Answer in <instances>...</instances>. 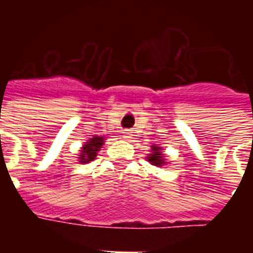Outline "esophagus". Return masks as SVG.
<instances>
[{
	"mask_svg": "<svg viewBox=\"0 0 253 253\" xmlns=\"http://www.w3.org/2000/svg\"><path fill=\"white\" fill-rule=\"evenodd\" d=\"M131 131L130 130H123V137L125 138H131Z\"/></svg>",
	"mask_w": 253,
	"mask_h": 253,
	"instance_id": "1",
	"label": "esophagus"
}]
</instances>
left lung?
<instances>
[{"mask_svg": "<svg viewBox=\"0 0 253 253\" xmlns=\"http://www.w3.org/2000/svg\"><path fill=\"white\" fill-rule=\"evenodd\" d=\"M163 157H164V156L161 153V149L154 148L153 146V153L150 154V157H148V159L153 165H163L165 163Z\"/></svg>", "mask_w": 253, "mask_h": 253, "instance_id": "1", "label": "left lung"}]
</instances>
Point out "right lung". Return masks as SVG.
<instances>
[{
  "mask_svg": "<svg viewBox=\"0 0 253 253\" xmlns=\"http://www.w3.org/2000/svg\"><path fill=\"white\" fill-rule=\"evenodd\" d=\"M103 138L101 137H94L92 139H89L88 142L84 145L83 148V153L80 154V160H81V163H89V161H92L96 157V153H97V150L101 148V145H103Z\"/></svg>",
  "mask_w": 253,
  "mask_h": 253,
  "instance_id": "add662e5",
  "label": "right lung"
}]
</instances>
